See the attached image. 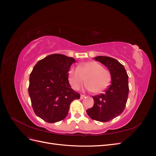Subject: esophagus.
<instances>
[{
	"mask_svg": "<svg viewBox=\"0 0 156 156\" xmlns=\"http://www.w3.org/2000/svg\"><path fill=\"white\" fill-rule=\"evenodd\" d=\"M84 98H85V96H84V95H81V97H80L81 100H83V99H84Z\"/></svg>",
	"mask_w": 156,
	"mask_h": 156,
	"instance_id": "obj_1",
	"label": "esophagus"
}]
</instances>
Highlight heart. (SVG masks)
I'll return each instance as SVG.
<instances>
[{"label": "heart", "mask_w": 156, "mask_h": 156, "mask_svg": "<svg viewBox=\"0 0 156 156\" xmlns=\"http://www.w3.org/2000/svg\"><path fill=\"white\" fill-rule=\"evenodd\" d=\"M68 81L75 90H79L85 78V88L94 93H100L108 86L111 74L108 71L96 61L79 64L77 68H72L68 73Z\"/></svg>", "instance_id": "heart-1"}]
</instances>
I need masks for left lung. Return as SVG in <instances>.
Returning <instances> with one entry per match:
<instances>
[{
  "instance_id": "left-lung-1",
  "label": "left lung",
  "mask_w": 156,
  "mask_h": 156,
  "mask_svg": "<svg viewBox=\"0 0 156 156\" xmlns=\"http://www.w3.org/2000/svg\"><path fill=\"white\" fill-rule=\"evenodd\" d=\"M109 70L111 83L103 93L92 96L94 106L87 110L92 119L106 122L123 112L129 94L128 75L117 60L109 56H98L94 58Z\"/></svg>"
}]
</instances>
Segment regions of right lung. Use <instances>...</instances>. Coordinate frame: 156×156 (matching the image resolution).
<instances>
[{"label":"right lung","mask_w":156,"mask_h":156,"mask_svg":"<svg viewBox=\"0 0 156 156\" xmlns=\"http://www.w3.org/2000/svg\"><path fill=\"white\" fill-rule=\"evenodd\" d=\"M75 60L60 54H53L39 60L29 78V94L35 114L49 123L64 120L70 103L80 98L71 88L68 73Z\"/></svg>","instance_id":"1"}]
</instances>
